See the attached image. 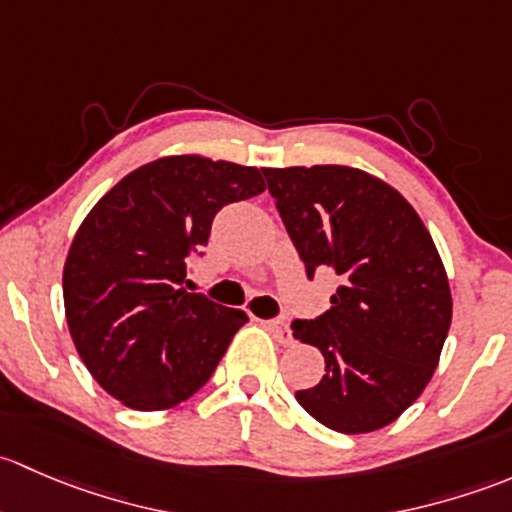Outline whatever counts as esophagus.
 Returning <instances> with one entry per match:
<instances>
[{
  "label": "esophagus",
  "instance_id": "34e87169",
  "mask_svg": "<svg viewBox=\"0 0 512 512\" xmlns=\"http://www.w3.org/2000/svg\"><path fill=\"white\" fill-rule=\"evenodd\" d=\"M266 325H268V330H271V333H273V337H276V340L281 342V345H291L293 335H291V330H288L286 320L276 318V320H268Z\"/></svg>",
  "mask_w": 512,
  "mask_h": 512
}]
</instances>
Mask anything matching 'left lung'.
<instances>
[{"instance_id":"8db88e82","label":"left lung","mask_w":512,"mask_h":512,"mask_svg":"<svg viewBox=\"0 0 512 512\" xmlns=\"http://www.w3.org/2000/svg\"><path fill=\"white\" fill-rule=\"evenodd\" d=\"M263 175L308 278L323 266L340 276L330 310L293 323V337L325 357L323 379L295 399L340 434L382 429L424 392L451 328L434 239L397 189L355 167Z\"/></svg>"}]
</instances>
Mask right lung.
I'll return each instance as SVG.
<instances>
[{"label": "right lung", "instance_id": "obj_1", "mask_svg": "<svg viewBox=\"0 0 512 512\" xmlns=\"http://www.w3.org/2000/svg\"><path fill=\"white\" fill-rule=\"evenodd\" d=\"M263 170L172 155L120 179L78 226L63 266L68 330L93 379L160 412L207 384L244 310L187 293L192 254L221 207L261 194Z\"/></svg>", "mask_w": 512, "mask_h": 512}]
</instances>
